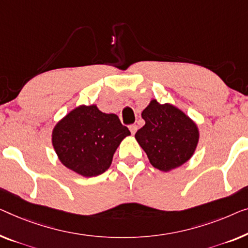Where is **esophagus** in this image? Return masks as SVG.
<instances>
[{
    "label": "esophagus",
    "mask_w": 248,
    "mask_h": 248,
    "mask_svg": "<svg viewBox=\"0 0 248 248\" xmlns=\"http://www.w3.org/2000/svg\"><path fill=\"white\" fill-rule=\"evenodd\" d=\"M130 131H131L132 134L134 135L135 133H136V131H138V126H136L135 124H132V125H130Z\"/></svg>",
    "instance_id": "34e87169"
}]
</instances>
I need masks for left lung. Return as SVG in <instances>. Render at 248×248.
Masks as SVG:
<instances>
[{
    "mask_svg": "<svg viewBox=\"0 0 248 248\" xmlns=\"http://www.w3.org/2000/svg\"><path fill=\"white\" fill-rule=\"evenodd\" d=\"M142 118L145 125L135 133V139L154 168L170 171L192 156L199 132L182 110L153 99L142 112Z\"/></svg>",
    "mask_w": 248,
    "mask_h": 248,
    "instance_id": "8db88e82",
    "label": "left lung"
}]
</instances>
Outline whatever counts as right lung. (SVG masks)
Listing matches in <instances>:
<instances>
[{
	"label": "right lung",
	"instance_id": "1",
	"mask_svg": "<svg viewBox=\"0 0 248 248\" xmlns=\"http://www.w3.org/2000/svg\"><path fill=\"white\" fill-rule=\"evenodd\" d=\"M130 134L115 114L81 105L57 123L52 144L63 166L89 178L109 168L117 146Z\"/></svg>",
	"mask_w": 248,
	"mask_h": 248
}]
</instances>
